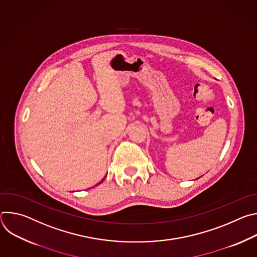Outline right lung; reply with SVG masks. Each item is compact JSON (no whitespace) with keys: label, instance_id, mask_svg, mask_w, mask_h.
Returning <instances> with one entry per match:
<instances>
[{"label":"right lung","instance_id":"1","mask_svg":"<svg viewBox=\"0 0 257 257\" xmlns=\"http://www.w3.org/2000/svg\"><path fill=\"white\" fill-rule=\"evenodd\" d=\"M104 178H105V177H104ZM104 178H103V179H102V180H101V181H100V182H99V183H98V184H100V183H101V182H102V181H103V180H104ZM98 184H97V185H98Z\"/></svg>","mask_w":257,"mask_h":257}]
</instances>
